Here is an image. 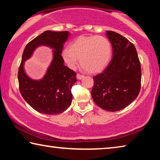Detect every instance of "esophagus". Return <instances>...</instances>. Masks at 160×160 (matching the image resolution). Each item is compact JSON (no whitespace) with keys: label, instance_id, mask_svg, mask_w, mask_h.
Wrapping results in <instances>:
<instances>
[{"label":"esophagus","instance_id":"esophagus-1","mask_svg":"<svg viewBox=\"0 0 160 160\" xmlns=\"http://www.w3.org/2000/svg\"><path fill=\"white\" fill-rule=\"evenodd\" d=\"M83 75H80V74H77V78L78 80H81L82 79V78H83Z\"/></svg>","mask_w":160,"mask_h":160}]
</instances>
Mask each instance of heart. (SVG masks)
<instances>
[{"label": "heart", "mask_w": 160, "mask_h": 160, "mask_svg": "<svg viewBox=\"0 0 160 160\" xmlns=\"http://www.w3.org/2000/svg\"><path fill=\"white\" fill-rule=\"evenodd\" d=\"M112 56V44L102 36H80L64 48L61 56L70 69H75L80 58V66L90 73L101 72L109 64Z\"/></svg>", "instance_id": "heart-1"}]
</instances>
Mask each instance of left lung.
Listing matches in <instances>:
<instances>
[{
	"label": "left lung",
	"mask_w": 160,
	"mask_h": 160,
	"mask_svg": "<svg viewBox=\"0 0 160 160\" xmlns=\"http://www.w3.org/2000/svg\"><path fill=\"white\" fill-rule=\"evenodd\" d=\"M113 48L110 63L102 73L93 77L92 97L95 104L108 112L126 108L138 95L141 67L135 46L122 35L107 31Z\"/></svg>",
	"instance_id": "1"
}]
</instances>
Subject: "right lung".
<instances>
[{
	"label": "right lung",
	"mask_w": 160,
	"mask_h": 160,
	"mask_svg": "<svg viewBox=\"0 0 160 160\" xmlns=\"http://www.w3.org/2000/svg\"><path fill=\"white\" fill-rule=\"evenodd\" d=\"M70 34L68 31H45L29 42L22 53L18 70L21 95L29 105L41 113L48 115L61 113L72 102L71 88L77 81L76 73L64 66L61 56L64 43ZM40 45H46L54 49L53 59L43 78L33 80L26 75L23 65Z\"/></svg>",
	"instance_id": "1"
}]
</instances>
